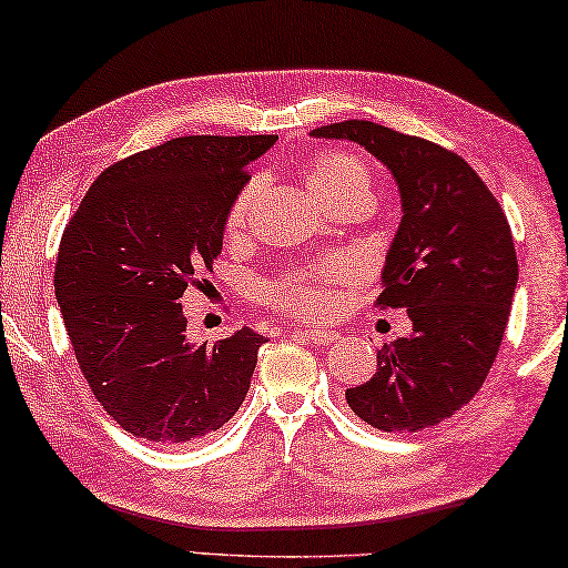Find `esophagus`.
<instances>
[{
	"instance_id": "esophagus-1",
	"label": "esophagus",
	"mask_w": 568,
	"mask_h": 568,
	"mask_svg": "<svg viewBox=\"0 0 568 568\" xmlns=\"http://www.w3.org/2000/svg\"><path fill=\"white\" fill-rule=\"evenodd\" d=\"M292 336L304 342H312L316 346H329L336 342V332H326V329H292Z\"/></svg>"
}]
</instances>
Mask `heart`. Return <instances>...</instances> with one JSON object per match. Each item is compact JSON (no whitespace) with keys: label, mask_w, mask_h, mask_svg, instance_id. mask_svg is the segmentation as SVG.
<instances>
[{"label":"heart","mask_w":568,"mask_h":568,"mask_svg":"<svg viewBox=\"0 0 568 568\" xmlns=\"http://www.w3.org/2000/svg\"><path fill=\"white\" fill-rule=\"evenodd\" d=\"M304 176L314 196L326 206L342 202V199H369L374 186L369 164L346 149L316 152L304 162ZM258 196H262V179L258 176L248 179L236 192L224 222L229 244H239L248 234ZM349 276L352 264L332 258V262L306 266L300 272L266 278L258 286V300L278 312L314 320V316H324L334 310L339 300V286Z\"/></svg>","instance_id":"1"}]
</instances>
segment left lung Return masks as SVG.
Returning <instances> with one entry per match:
<instances>
[{"label":"left lung","mask_w":568,"mask_h":568,"mask_svg":"<svg viewBox=\"0 0 568 568\" xmlns=\"http://www.w3.org/2000/svg\"><path fill=\"white\" fill-rule=\"evenodd\" d=\"M312 134L369 149L402 194L376 306L406 310L414 334L376 352L374 376L346 389V404L374 429H429L474 399L499 354L519 278L511 226L481 176L429 139L364 119Z\"/></svg>","instance_id":"left-lung-1"}]
</instances>
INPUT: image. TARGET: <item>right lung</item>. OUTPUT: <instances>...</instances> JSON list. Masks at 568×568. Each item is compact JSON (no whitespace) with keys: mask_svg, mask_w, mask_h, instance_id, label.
<instances>
[{"mask_svg":"<svg viewBox=\"0 0 568 568\" xmlns=\"http://www.w3.org/2000/svg\"><path fill=\"white\" fill-rule=\"evenodd\" d=\"M276 142L176 136L104 169L59 242L54 290L94 399L136 439L184 444L232 419L266 336L186 342L182 300L222 254L248 162Z\"/></svg>","mask_w":568,"mask_h":568,"instance_id":"obj_1","label":"right lung"}]
</instances>
